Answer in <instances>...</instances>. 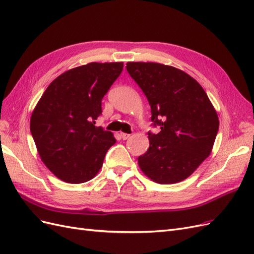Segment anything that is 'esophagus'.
Wrapping results in <instances>:
<instances>
[{"label":"esophagus","instance_id":"obj_1","mask_svg":"<svg viewBox=\"0 0 254 254\" xmlns=\"http://www.w3.org/2000/svg\"><path fill=\"white\" fill-rule=\"evenodd\" d=\"M121 137H122L123 140H127V139H129V137H130V134L124 133V132H121Z\"/></svg>","mask_w":254,"mask_h":254}]
</instances>
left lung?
Listing matches in <instances>:
<instances>
[{
    "label": "left lung",
    "instance_id": "left-lung-1",
    "mask_svg": "<svg viewBox=\"0 0 254 254\" xmlns=\"http://www.w3.org/2000/svg\"><path fill=\"white\" fill-rule=\"evenodd\" d=\"M130 76L148 99L158 134L137 158L145 176L159 184L186 180L210 156L219 120L205 91L188 73L158 63H127Z\"/></svg>",
    "mask_w": 254,
    "mask_h": 254
}]
</instances>
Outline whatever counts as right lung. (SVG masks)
I'll list each match as a JSON object with an SVG mask.
<instances>
[{
    "label": "right lung",
    "mask_w": 254,
    "mask_h": 254,
    "mask_svg": "<svg viewBox=\"0 0 254 254\" xmlns=\"http://www.w3.org/2000/svg\"><path fill=\"white\" fill-rule=\"evenodd\" d=\"M123 63H90L54 79L30 117V132L44 165L66 183H83L101 170L115 143L95 126L102 99L123 71Z\"/></svg>",
    "instance_id": "1"
}]
</instances>
